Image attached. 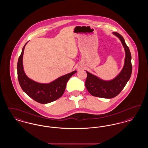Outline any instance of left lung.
<instances>
[{
  "instance_id": "1",
  "label": "left lung",
  "mask_w": 148,
  "mask_h": 148,
  "mask_svg": "<svg viewBox=\"0 0 148 148\" xmlns=\"http://www.w3.org/2000/svg\"><path fill=\"white\" fill-rule=\"evenodd\" d=\"M113 33L119 38L124 48L125 51L124 65L119 74L114 79L109 81L103 80L86 71L87 77L85 85L88 91L94 97L106 99L115 97L124 89L131 77L132 64L130 50L121 35L116 32H113Z\"/></svg>"
}]
</instances>
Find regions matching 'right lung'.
Here are the masks:
<instances>
[{
	"instance_id": "add662e5",
	"label": "right lung",
	"mask_w": 148,
	"mask_h": 148,
	"mask_svg": "<svg viewBox=\"0 0 148 148\" xmlns=\"http://www.w3.org/2000/svg\"><path fill=\"white\" fill-rule=\"evenodd\" d=\"M27 42L23 48L17 64L18 78L19 84L22 90L36 101L41 104L53 102L63 95L68 81L73 74L77 73V71L58 77L48 84L39 83L29 79L24 73L23 65L24 50Z\"/></svg>"
}]
</instances>
